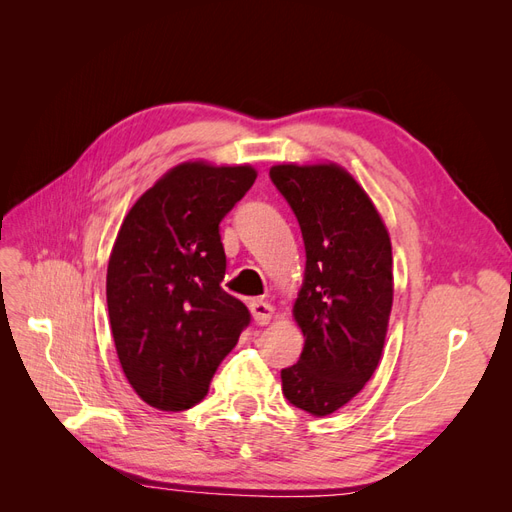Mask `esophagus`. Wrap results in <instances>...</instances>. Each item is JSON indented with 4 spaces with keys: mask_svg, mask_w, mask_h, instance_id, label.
<instances>
[{
    "mask_svg": "<svg viewBox=\"0 0 512 512\" xmlns=\"http://www.w3.org/2000/svg\"><path fill=\"white\" fill-rule=\"evenodd\" d=\"M250 309H252V316H254L256 324H260V327H265V324L271 322V318H273V305L271 303H267V301H252Z\"/></svg>",
    "mask_w": 512,
    "mask_h": 512,
    "instance_id": "34e87169",
    "label": "esophagus"
}]
</instances>
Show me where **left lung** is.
I'll return each mask as SVG.
<instances>
[{
  "label": "left lung",
  "instance_id": "left-lung-1",
  "mask_svg": "<svg viewBox=\"0 0 512 512\" xmlns=\"http://www.w3.org/2000/svg\"><path fill=\"white\" fill-rule=\"evenodd\" d=\"M269 177L297 215L305 275L292 316L305 346L282 369L292 406L327 416L363 391L380 363L393 307V252L371 198L337 164H277Z\"/></svg>",
  "mask_w": 512,
  "mask_h": 512
}]
</instances>
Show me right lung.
Segmentation results:
<instances>
[{
  "label": "right lung",
  "instance_id": "add662e5",
  "mask_svg": "<svg viewBox=\"0 0 512 512\" xmlns=\"http://www.w3.org/2000/svg\"><path fill=\"white\" fill-rule=\"evenodd\" d=\"M254 181L247 164L183 162L136 200L117 232L108 318L123 374L153 408L179 412L203 401L250 324L247 307L220 286V222Z\"/></svg>",
  "mask_w": 512,
  "mask_h": 512
}]
</instances>
